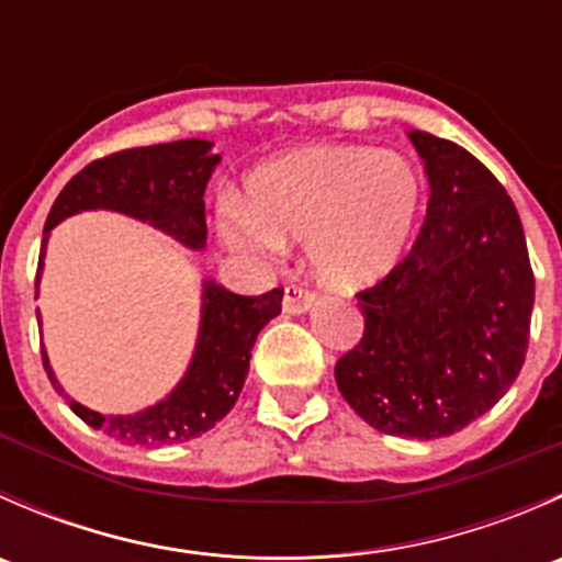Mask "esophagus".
Here are the masks:
<instances>
[{
    "label": "esophagus",
    "mask_w": 562,
    "mask_h": 562,
    "mask_svg": "<svg viewBox=\"0 0 562 562\" xmlns=\"http://www.w3.org/2000/svg\"><path fill=\"white\" fill-rule=\"evenodd\" d=\"M315 304V293L304 285H288L285 296H282V310L288 315H302L307 310H313Z\"/></svg>",
    "instance_id": "esophagus-1"
}]
</instances>
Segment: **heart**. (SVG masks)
I'll list each match as a JSON object with an SVG mask.
<instances>
[{
  "mask_svg": "<svg viewBox=\"0 0 562 562\" xmlns=\"http://www.w3.org/2000/svg\"><path fill=\"white\" fill-rule=\"evenodd\" d=\"M424 179L407 157L367 146H307L249 179L247 203L228 198L217 228L234 252L280 258L307 241L310 266L334 288L386 277L411 241Z\"/></svg>",
  "mask_w": 562,
  "mask_h": 562,
  "instance_id": "heart-1",
  "label": "heart"
}]
</instances>
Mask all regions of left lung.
<instances>
[{
  "instance_id": "1",
  "label": "left lung",
  "mask_w": 562,
  "mask_h": 562,
  "mask_svg": "<svg viewBox=\"0 0 562 562\" xmlns=\"http://www.w3.org/2000/svg\"><path fill=\"white\" fill-rule=\"evenodd\" d=\"M429 179L411 252L359 293L364 337L334 367L345 402L400 438L454 435L525 364L536 299L519 214L468 149L413 130Z\"/></svg>"
}]
</instances>
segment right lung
I'll return each mask as SVG.
<instances>
[{
    "label": "right lung",
    "mask_w": 562,
    "mask_h": 562,
    "mask_svg": "<svg viewBox=\"0 0 562 562\" xmlns=\"http://www.w3.org/2000/svg\"><path fill=\"white\" fill-rule=\"evenodd\" d=\"M212 140L187 138L173 144L124 149L94 160L72 176L50 206L40 249L37 282L45 241L54 225L89 209L127 214L173 236L190 249L206 247L203 192L217 168ZM201 328L190 367L166 400L130 416H103L70 400L56 381L43 350V367L54 389L70 402L72 413L92 429H103L127 446H171L201 438L236 405L249 370V353L260 328L280 315L282 288L263 296H239L214 280H203ZM40 323V315H37Z\"/></svg>",
    "instance_id": "1"
}]
</instances>
